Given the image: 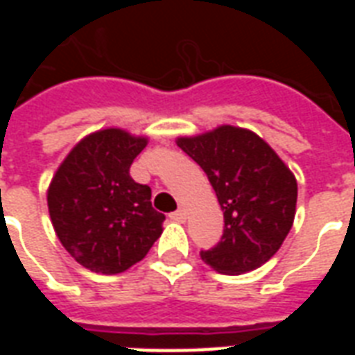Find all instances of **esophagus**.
Returning a JSON list of instances; mask_svg holds the SVG:
<instances>
[{
	"mask_svg": "<svg viewBox=\"0 0 355 355\" xmlns=\"http://www.w3.org/2000/svg\"><path fill=\"white\" fill-rule=\"evenodd\" d=\"M171 218L177 220V223H184L186 220V211L184 209H177L175 213H171Z\"/></svg>",
	"mask_w": 355,
	"mask_h": 355,
	"instance_id": "esophagus-1",
	"label": "esophagus"
}]
</instances>
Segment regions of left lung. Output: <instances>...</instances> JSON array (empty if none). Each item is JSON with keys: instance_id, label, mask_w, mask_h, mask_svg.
I'll return each mask as SVG.
<instances>
[{"instance_id": "obj_1", "label": "left lung", "mask_w": 355, "mask_h": 355, "mask_svg": "<svg viewBox=\"0 0 355 355\" xmlns=\"http://www.w3.org/2000/svg\"><path fill=\"white\" fill-rule=\"evenodd\" d=\"M205 171L224 213V234L201 259L220 274L261 268L287 238L297 213V178L257 132L220 125L196 137H178Z\"/></svg>"}]
</instances>
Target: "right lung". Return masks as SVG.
Segmentation results:
<instances>
[{
  "mask_svg": "<svg viewBox=\"0 0 355 355\" xmlns=\"http://www.w3.org/2000/svg\"><path fill=\"white\" fill-rule=\"evenodd\" d=\"M146 137L108 127L81 139L47 190L57 238L76 262L96 274H121L140 262L163 232L150 186L129 175Z\"/></svg>",
  "mask_w": 355,
  "mask_h": 355,
  "instance_id": "right-lung-1",
  "label": "right lung"
}]
</instances>
